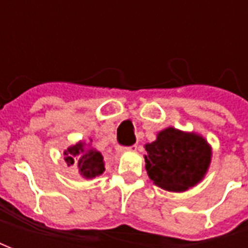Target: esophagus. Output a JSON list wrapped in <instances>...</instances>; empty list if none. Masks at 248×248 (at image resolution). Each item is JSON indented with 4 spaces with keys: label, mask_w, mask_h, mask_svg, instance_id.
Listing matches in <instances>:
<instances>
[{
    "label": "esophagus",
    "mask_w": 248,
    "mask_h": 248,
    "mask_svg": "<svg viewBox=\"0 0 248 248\" xmlns=\"http://www.w3.org/2000/svg\"><path fill=\"white\" fill-rule=\"evenodd\" d=\"M135 150H137V145L121 146V147H118V149H117V151H118L119 154H121V153H130V151H135Z\"/></svg>",
    "instance_id": "esophagus-1"
}]
</instances>
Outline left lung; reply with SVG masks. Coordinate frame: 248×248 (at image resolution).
I'll return each mask as SVG.
<instances>
[{"mask_svg":"<svg viewBox=\"0 0 248 248\" xmlns=\"http://www.w3.org/2000/svg\"><path fill=\"white\" fill-rule=\"evenodd\" d=\"M146 170L153 182L167 191H186L207 171L211 147L202 137L174 127L161 131L145 146Z\"/></svg>","mask_w":248,"mask_h":248,"instance_id":"1","label":"left lung"}]
</instances>
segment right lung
<instances>
[{"label":"right lung","instance_id":"right-lung-1","mask_svg":"<svg viewBox=\"0 0 248 248\" xmlns=\"http://www.w3.org/2000/svg\"><path fill=\"white\" fill-rule=\"evenodd\" d=\"M66 163L77 165L79 174L85 178H94L105 171V163L101 153L94 150L85 142H79L73 147H69L65 153Z\"/></svg>","mask_w":248,"mask_h":248}]
</instances>
